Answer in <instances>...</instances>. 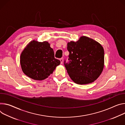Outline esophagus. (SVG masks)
<instances>
[{
	"instance_id": "1",
	"label": "esophagus",
	"mask_w": 125,
	"mask_h": 125,
	"mask_svg": "<svg viewBox=\"0 0 125 125\" xmlns=\"http://www.w3.org/2000/svg\"><path fill=\"white\" fill-rule=\"evenodd\" d=\"M60 61H61V63L62 64V62H63V59H62V58H61V59H60Z\"/></svg>"
}]
</instances>
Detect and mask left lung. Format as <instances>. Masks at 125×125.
I'll list each match as a JSON object with an SVG mask.
<instances>
[{
    "mask_svg": "<svg viewBox=\"0 0 125 125\" xmlns=\"http://www.w3.org/2000/svg\"><path fill=\"white\" fill-rule=\"evenodd\" d=\"M70 52L64 64L71 79L77 84L93 82L101 74L104 67V51L94 40L82 36L76 42L67 44Z\"/></svg>",
    "mask_w": 125,
    "mask_h": 125,
    "instance_id": "8db88e82",
    "label": "left lung"
}]
</instances>
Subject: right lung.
<instances>
[{"instance_id": "right-lung-1", "label": "right lung", "mask_w": 125, "mask_h": 125, "mask_svg": "<svg viewBox=\"0 0 125 125\" xmlns=\"http://www.w3.org/2000/svg\"><path fill=\"white\" fill-rule=\"evenodd\" d=\"M53 50L48 42H39L33 40L28 45L20 56L23 73L28 77L38 80L48 77L52 73L61 61L54 58Z\"/></svg>"}]
</instances>
